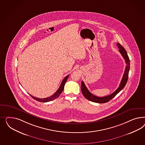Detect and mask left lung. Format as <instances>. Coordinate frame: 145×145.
Returning a JSON list of instances; mask_svg holds the SVG:
<instances>
[{"label": "left lung", "mask_w": 145, "mask_h": 145, "mask_svg": "<svg viewBox=\"0 0 145 145\" xmlns=\"http://www.w3.org/2000/svg\"><path fill=\"white\" fill-rule=\"evenodd\" d=\"M117 46L119 48V52L121 54L122 56H123V58L125 59V63L127 65L125 67V71L123 74V78L121 81L120 84L119 86V88H118L113 93L110 94L107 96L99 97L93 95L91 92L88 90V89L85 86L84 82H81V91L83 94L84 97L88 99L90 101L95 102L97 103H105L108 101H110L113 98H114L121 90L123 89L125 86L126 85L128 79V75H129V72L130 70V59L129 56L127 55V53L125 49L123 48L120 43H117Z\"/></svg>", "instance_id": "1"}]
</instances>
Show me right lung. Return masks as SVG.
Instances as JSON below:
<instances>
[{"label":"right lung","mask_w":145,"mask_h":145,"mask_svg":"<svg viewBox=\"0 0 145 145\" xmlns=\"http://www.w3.org/2000/svg\"><path fill=\"white\" fill-rule=\"evenodd\" d=\"M69 76V75H67L66 77L63 79V80L62 81L61 84V86L59 87V88H58V89L57 90V91L55 92V93H54L52 96H51L50 97H49L47 98H37V97H35L32 96L30 95L34 99H35L37 101H40V102H42V103H46V102H48V101H52L53 100L57 98L58 97L60 96L61 93L64 88V86H65V82L67 81V80L68 79Z\"/></svg>","instance_id":"obj_1"}]
</instances>
